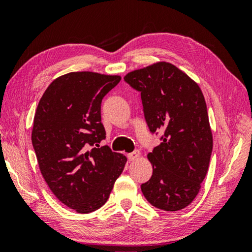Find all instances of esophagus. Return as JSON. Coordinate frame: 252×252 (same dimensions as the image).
<instances>
[{
  "label": "esophagus",
  "mask_w": 252,
  "mask_h": 252,
  "mask_svg": "<svg viewBox=\"0 0 252 252\" xmlns=\"http://www.w3.org/2000/svg\"><path fill=\"white\" fill-rule=\"evenodd\" d=\"M139 156H140V152L138 150H135V151L131 152V153H127V159H129L130 161L135 160Z\"/></svg>",
  "instance_id": "1"
}]
</instances>
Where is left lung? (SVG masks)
Returning a JSON list of instances; mask_svg holds the SVG:
<instances>
[{"mask_svg": "<svg viewBox=\"0 0 252 252\" xmlns=\"http://www.w3.org/2000/svg\"><path fill=\"white\" fill-rule=\"evenodd\" d=\"M126 82L141 93L144 119L161 144L148 155L150 180L141 185L152 206L186 208L197 197L212 152L207 104L199 85L173 64L160 62L127 73Z\"/></svg>", "mask_w": 252, "mask_h": 252, "instance_id": "8db88e82", "label": "left lung"}]
</instances>
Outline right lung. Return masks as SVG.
Instances as JSON below:
<instances>
[{
  "mask_svg": "<svg viewBox=\"0 0 252 252\" xmlns=\"http://www.w3.org/2000/svg\"><path fill=\"white\" fill-rule=\"evenodd\" d=\"M118 75L72 72L54 80L37 105L32 144L45 182L60 201L79 213L101 208L126 158L100 147L105 139L102 99Z\"/></svg>",
  "mask_w": 252,
  "mask_h": 252,
  "instance_id": "obj_1",
  "label": "right lung"
}]
</instances>
